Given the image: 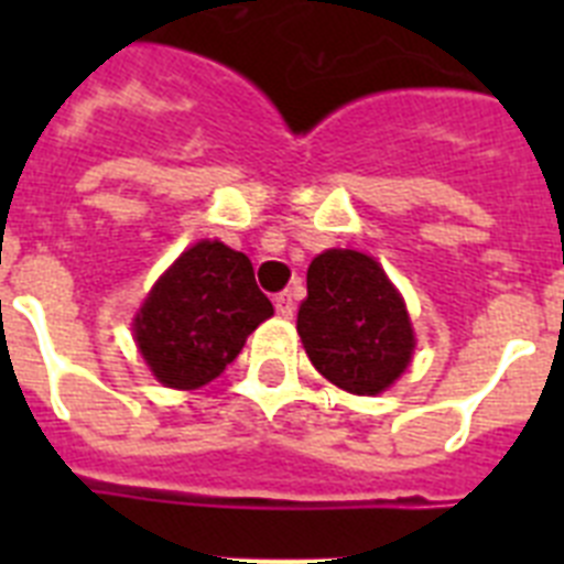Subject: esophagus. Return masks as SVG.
<instances>
[{
  "mask_svg": "<svg viewBox=\"0 0 564 564\" xmlns=\"http://www.w3.org/2000/svg\"><path fill=\"white\" fill-rule=\"evenodd\" d=\"M273 305H276L279 316L291 318L293 311H296V293H293V291L276 293V296H273Z\"/></svg>",
  "mask_w": 564,
  "mask_h": 564,
  "instance_id": "34e87169",
  "label": "esophagus"
}]
</instances>
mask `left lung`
<instances>
[{"label": "left lung", "mask_w": 564, "mask_h": 564, "mask_svg": "<svg viewBox=\"0 0 564 564\" xmlns=\"http://www.w3.org/2000/svg\"><path fill=\"white\" fill-rule=\"evenodd\" d=\"M296 330L327 381L356 395L387 390L412 358L410 316L376 259L358 251L318 253Z\"/></svg>", "instance_id": "left-lung-1"}]
</instances>
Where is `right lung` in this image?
Instances as JSON below:
<instances>
[{
	"mask_svg": "<svg viewBox=\"0 0 564 564\" xmlns=\"http://www.w3.org/2000/svg\"><path fill=\"white\" fill-rule=\"evenodd\" d=\"M268 316L273 305L257 288L251 259L203 239L149 293L134 338L158 381L197 390L226 370Z\"/></svg>",
	"mask_w": 564,
	"mask_h": 564,
	"instance_id": "add662e5",
	"label": "right lung"
}]
</instances>
